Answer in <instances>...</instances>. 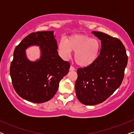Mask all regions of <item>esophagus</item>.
Masks as SVG:
<instances>
[{
	"instance_id": "esophagus-1",
	"label": "esophagus",
	"mask_w": 134,
	"mask_h": 134,
	"mask_svg": "<svg viewBox=\"0 0 134 134\" xmlns=\"http://www.w3.org/2000/svg\"><path fill=\"white\" fill-rule=\"evenodd\" d=\"M69 70H70V71H74V70H76V69H75L72 66H71L70 68H69Z\"/></svg>"
}]
</instances>
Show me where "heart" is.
<instances>
[{
	"label": "heart",
	"mask_w": 134,
	"mask_h": 134,
	"mask_svg": "<svg viewBox=\"0 0 134 134\" xmlns=\"http://www.w3.org/2000/svg\"><path fill=\"white\" fill-rule=\"evenodd\" d=\"M100 48V42L97 38L84 34L72 35L66 40H62L58 44L60 54L65 59L70 58L72 51L75 52V61L82 67L89 66L96 61Z\"/></svg>",
	"instance_id": "b5f03b06"
}]
</instances>
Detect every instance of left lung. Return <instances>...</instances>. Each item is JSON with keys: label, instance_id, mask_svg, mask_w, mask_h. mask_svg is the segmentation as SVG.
<instances>
[{"label": "left lung", "instance_id": "1", "mask_svg": "<svg viewBox=\"0 0 134 134\" xmlns=\"http://www.w3.org/2000/svg\"><path fill=\"white\" fill-rule=\"evenodd\" d=\"M92 34L101 41L100 54L92 65L77 69L75 83L77 98L87 105L101 103L118 88L127 64L125 47L120 40L102 32Z\"/></svg>", "mask_w": 134, "mask_h": 134}]
</instances>
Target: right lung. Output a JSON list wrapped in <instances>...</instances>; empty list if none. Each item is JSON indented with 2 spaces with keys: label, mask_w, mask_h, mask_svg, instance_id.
<instances>
[{
  "label": "right lung",
  "mask_w": 134,
  "mask_h": 134,
  "mask_svg": "<svg viewBox=\"0 0 134 134\" xmlns=\"http://www.w3.org/2000/svg\"><path fill=\"white\" fill-rule=\"evenodd\" d=\"M54 31L32 33L16 47L10 66V76L16 92L20 97L34 103L52 99L60 81L68 73L70 65L58 55ZM39 47L40 57L35 61L27 58L26 49Z\"/></svg>",
  "instance_id": "1"
}]
</instances>
